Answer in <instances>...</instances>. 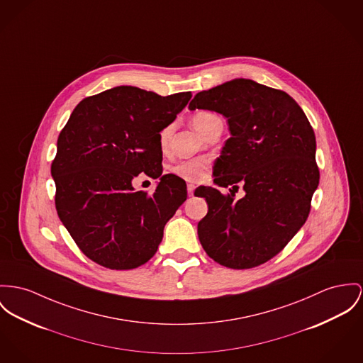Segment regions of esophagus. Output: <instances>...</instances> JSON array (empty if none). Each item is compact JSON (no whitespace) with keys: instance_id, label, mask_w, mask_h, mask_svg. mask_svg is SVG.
<instances>
[{"instance_id":"1","label":"esophagus","mask_w":363,"mask_h":363,"mask_svg":"<svg viewBox=\"0 0 363 363\" xmlns=\"http://www.w3.org/2000/svg\"><path fill=\"white\" fill-rule=\"evenodd\" d=\"M196 186L194 184H189L188 185V195L194 196V192H195Z\"/></svg>"}]
</instances>
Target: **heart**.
I'll list each match as a JSON object with an SVG mask.
<instances>
[{"label":"heart","mask_w":363,"mask_h":363,"mask_svg":"<svg viewBox=\"0 0 363 363\" xmlns=\"http://www.w3.org/2000/svg\"><path fill=\"white\" fill-rule=\"evenodd\" d=\"M220 117L213 112H197L194 118L192 124L197 133H203L213 121L218 120ZM172 134V127L167 125L163 128L159 134V145L164 150L167 147L168 140ZM208 169V160L207 159H194V160H184L172 167V172L178 175L179 178L189 181V182H200L206 178Z\"/></svg>","instance_id":"heart-1"}]
</instances>
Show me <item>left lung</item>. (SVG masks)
<instances>
[{
    "mask_svg": "<svg viewBox=\"0 0 363 363\" xmlns=\"http://www.w3.org/2000/svg\"><path fill=\"white\" fill-rule=\"evenodd\" d=\"M189 109L220 113L230 138L213 167L214 184L244 185L235 201L211 186L195 195L208 204L199 240L216 262L249 269L275 257L306 223L319 185L316 140L306 113L286 92L235 79L196 94Z\"/></svg>",
    "mask_w": 363,
    "mask_h": 363,
    "instance_id": "1",
    "label": "left lung"
}]
</instances>
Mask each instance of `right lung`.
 Instances as JSON below:
<instances>
[{
	"mask_svg": "<svg viewBox=\"0 0 363 363\" xmlns=\"http://www.w3.org/2000/svg\"><path fill=\"white\" fill-rule=\"evenodd\" d=\"M191 98L114 86L83 99L60 131L51 166L56 211L94 262L134 269L157 251L166 223L188 196L182 178L163 175L159 134ZM140 172L161 179L152 196L132 186Z\"/></svg>",
	"mask_w": 363,
	"mask_h": 363,
	"instance_id": "obj_1",
	"label": "right lung"
}]
</instances>
